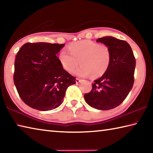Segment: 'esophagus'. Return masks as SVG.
Instances as JSON below:
<instances>
[{"label": "esophagus", "instance_id": "obj_1", "mask_svg": "<svg viewBox=\"0 0 153 153\" xmlns=\"http://www.w3.org/2000/svg\"><path fill=\"white\" fill-rule=\"evenodd\" d=\"M82 81V80L81 79H80L79 78H77H77L76 79V83H77H77H79L80 82H81Z\"/></svg>", "mask_w": 153, "mask_h": 153}]
</instances>
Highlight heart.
<instances>
[{"mask_svg": "<svg viewBox=\"0 0 153 153\" xmlns=\"http://www.w3.org/2000/svg\"><path fill=\"white\" fill-rule=\"evenodd\" d=\"M69 53L61 51L59 59L63 69L73 71L79 63L82 64L74 74L80 77L91 75L100 77L106 72L111 62V51L108 45L90 40H83L71 43L68 47Z\"/></svg>", "mask_w": 153, "mask_h": 153, "instance_id": "1", "label": "heart"}]
</instances>
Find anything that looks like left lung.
Segmentation results:
<instances>
[{
    "instance_id": "1",
    "label": "left lung",
    "mask_w": 153,
    "mask_h": 153,
    "mask_svg": "<svg viewBox=\"0 0 153 153\" xmlns=\"http://www.w3.org/2000/svg\"><path fill=\"white\" fill-rule=\"evenodd\" d=\"M96 41L109 47L112 58L106 72L94 81L92 89L84 94V99L91 107L107 110L123 103L132 88L136 59L126 41L112 37L99 38Z\"/></svg>"
}]
</instances>
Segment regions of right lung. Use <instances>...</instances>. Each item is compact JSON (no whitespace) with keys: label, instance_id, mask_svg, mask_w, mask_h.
<instances>
[{"label":"right lung","instance_id":"right-lung-1","mask_svg":"<svg viewBox=\"0 0 153 153\" xmlns=\"http://www.w3.org/2000/svg\"><path fill=\"white\" fill-rule=\"evenodd\" d=\"M64 44L27 43L18 51L13 79L19 95L34 109L51 110L63 103L76 78L63 68L57 54Z\"/></svg>","mask_w":153,"mask_h":153}]
</instances>
